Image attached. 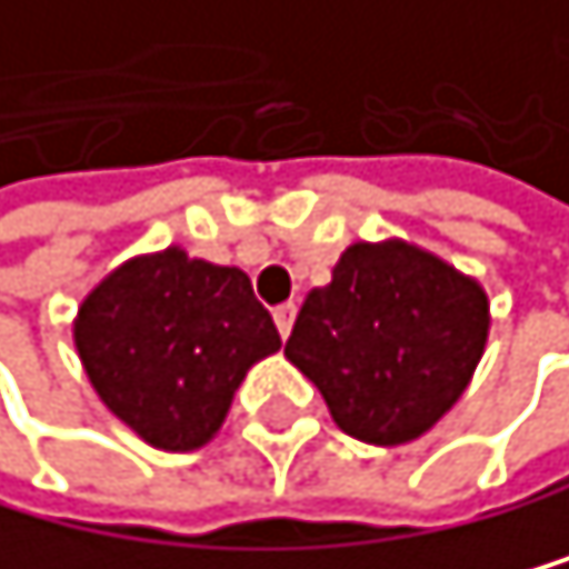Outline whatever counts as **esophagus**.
I'll list each match as a JSON object with an SVG mask.
<instances>
[{"label": "esophagus", "mask_w": 569, "mask_h": 569, "mask_svg": "<svg viewBox=\"0 0 569 569\" xmlns=\"http://www.w3.org/2000/svg\"><path fill=\"white\" fill-rule=\"evenodd\" d=\"M276 326H279V333L282 337H290V329H293V319H297V305L293 301H287V305H279L276 311Z\"/></svg>", "instance_id": "obj_1"}]
</instances>
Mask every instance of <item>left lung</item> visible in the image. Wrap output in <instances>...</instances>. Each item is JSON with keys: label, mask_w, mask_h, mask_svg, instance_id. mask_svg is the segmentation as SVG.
<instances>
[{"label": "left lung", "mask_w": 569, "mask_h": 569, "mask_svg": "<svg viewBox=\"0 0 569 569\" xmlns=\"http://www.w3.org/2000/svg\"><path fill=\"white\" fill-rule=\"evenodd\" d=\"M488 293L409 240H358L315 287L287 358L319 387L333 423L366 445L423 437L470 387L488 348Z\"/></svg>", "instance_id": "left-lung-1"}]
</instances>
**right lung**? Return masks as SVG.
Masks as SVG:
<instances>
[{
  "instance_id": "right-lung-1",
  "label": "right lung",
  "mask_w": 569,
  "mask_h": 569,
  "mask_svg": "<svg viewBox=\"0 0 569 569\" xmlns=\"http://www.w3.org/2000/svg\"><path fill=\"white\" fill-rule=\"evenodd\" d=\"M74 348L99 401L160 451L221 430L243 376L282 348L247 272L182 247L107 272L74 315Z\"/></svg>"
}]
</instances>
